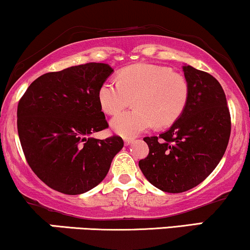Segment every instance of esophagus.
<instances>
[{"label": "esophagus", "instance_id": "esophagus-1", "mask_svg": "<svg viewBox=\"0 0 250 250\" xmlns=\"http://www.w3.org/2000/svg\"><path fill=\"white\" fill-rule=\"evenodd\" d=\"M133 138H125L124 139V143H125V145H131L132 143H133Z\"/></svg>", "mask_w": 250, "mask_h": 250}]
</instances>
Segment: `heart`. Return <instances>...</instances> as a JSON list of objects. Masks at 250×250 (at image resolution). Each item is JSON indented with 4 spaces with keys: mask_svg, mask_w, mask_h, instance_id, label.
Returning a JSON list of instances; mask_svg holds the SVG:
<instances>
[{
    "mask_svg": "<svg viewBox=\"0 0 250 250\" xmlns=\"http://www.w3.org/2000/svg\"><path fill=\"white\" fill-rule=\"evenodd\" d=\"M189 83L169 67L139 63L125 67L118 81L107 79L98 89V102L107 114H117L130 104L133 110L111 120V127L125 138H133L152 126L166 127L183 116L189 99Z\"/></svg>",
    "mask_w": 250,
    "mask_h": 250,
    "instance_id": "obj_1",
    "label": "heart"
}]
</instances>
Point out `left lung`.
<instances>
[{"instance_id":"obj_1","label":"left lung","mask_w":250,"mask_h":250,"mask_svg":"<svg viewBox=\"0 0 250 250\" xmlns=\"http://www.w3.org/2000/svg\"><path fill=\"white\" fill-rule=\"evenodd\" d=\"M189 99L183 116L159 137H145L149 153L139 161L143 174L167 193L198 186L224 157L230 137V113L224 89L209 73L183 66Z\"/></svg>"}]
</instances>
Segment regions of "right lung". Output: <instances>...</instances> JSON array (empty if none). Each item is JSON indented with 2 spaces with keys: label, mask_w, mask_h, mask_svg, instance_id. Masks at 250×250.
<instances>
[{
  "label": "right lung",
  "mask_w": 250,
  "mask_h": 250,
  "mask_svg": "<svg viewBox=\"0 0 250 250\" xmlns=\"http://www.w3.org/2000/svg\"><path fill=\"white\" fill-rule=\"evenodd\" d=\"M113 72L86 63L48 72L29 85L17 106V131L29 166L50 188L69 195L92 189L106 177L124 142L90 136L108 127L98 89Z\"/></svg>",
  "instance_id": "obj_1"
}]
</instances>
